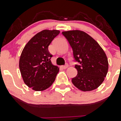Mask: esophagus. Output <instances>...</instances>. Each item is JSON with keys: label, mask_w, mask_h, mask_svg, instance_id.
Returning a JSON list of instances; mask_svg holds the SVG:
<instances>
[{"label": "esophagus", "mask_w": 121, "mask_h": 121, "mask_svg": "<svg viewBox=\"0 0 121 121\" xmlns=\"http://www.w3.org/2000/svg\"><path fill=\"white\" fill-rule=\"evenodd\" d=\"M61 67L63 68V69H66V68H67L68 67V64H66V65H65L62 66Z\"/></svg>", "instance_id": "1"}]
</instances>
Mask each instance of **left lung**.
Instances as JSON below:
<instances>
[{"instance_id": "1", "label": "left lung", "mask_w": 121, "mask_h": 121, "mask_svg": "<svg viewBox=\"0 0 121 121\" xmlns=\"http://www.w3.org/2000/svg\"><path fill=\"white\" fill-rule=\"evenodd\" d=\"M73 50V57L79 63L75 67L77 75L72 82L83 91L97 89L103 82L108 69L106 54L97 42L89 35L80 30L64 31Z\"/></svg>"}]
</instances>
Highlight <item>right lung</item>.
I'll return each mask as SVG.
<instances>
[{
  "instance_id": "obj_1",
  "label": "right lung",
  "mask_w": 121,
  "mask_h": 121,
  "mask_svg": "<svg viewBox=\"0 0 121 121\" xmlns=\"http://www.w3.org/2000/svg\"><path fill=\"white\" fill-rule=\"evenodd\" d=\"M58 30H44L29 40L21 53L19 68L24 82L35 91L49 88L55 81L59 68L51 62L48 47L60 34Z\"/></svg>"
}]
</instances>
